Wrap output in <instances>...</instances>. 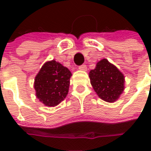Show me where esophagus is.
Here are the masks:
<instances>
[{
    "mask_svg": "<svg viewBox=\"0 0 151 151\" xmlns=\"http://www.w3.org/2000/svg\"><path fill=\"white\" fill-rule=\"evenodd\" d=\"M79 70H83V71H85L86 70H87V66H86V65H81V66H79Z\"/></svg>",
    "mask_w": 151,
    "mask_h": 151,
    "instance_id": "34e87169",
    "label": "esophagus"
}]
</instances>
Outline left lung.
Segmentation results:
<instances>
[{
	"mask_svg": "<svg viewBox=\"0 0 151 151\" xmlns=\"http://www.w3.org/2000/svg\"><path fill=\"white\" fill-rule=\"evenodd\" d=\"M89 78L98 96L108 103L115 102L124 91L123 73L107 59L97 63L96 68L89 72Z\"/></svg>",
	"mask_w": 151,
	"mask_h": 151,
	"instance_id": "1",
	"label": "left lung"
}]
</instances>
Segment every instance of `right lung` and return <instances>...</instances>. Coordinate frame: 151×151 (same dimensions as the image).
Masks as SVG:
<instances>
[{
  "label": "right lung",
  "instance_id": "right-lung-1",
  "mask_svg": "<svg viewBox=\"0 0 151 151\" xmlns=\"http://www.w3.org/2000/svg\"><path fill=\"white\" fill-rule=\"evenodd\" d=\"M71 72L58 62H46L34 80L36 96L48 106H55L68 94Z\"/></svg>",
  "mask_w": 151,
  "mask_h": 151
}]
</instances>
